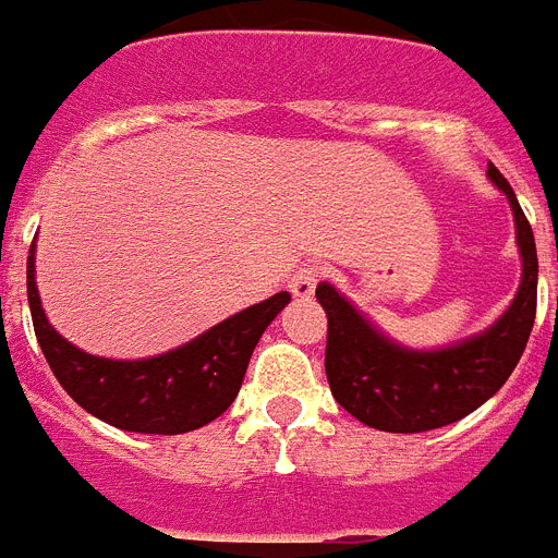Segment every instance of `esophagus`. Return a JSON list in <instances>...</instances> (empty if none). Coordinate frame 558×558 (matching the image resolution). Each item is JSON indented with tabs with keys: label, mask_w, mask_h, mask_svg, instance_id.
Wrapping results in <instances>:
<instances>
[{
	"label": "esophagus",
	"mask_w": 558,
	"mask_h": 558,
	"mask_svg": "<svg viewBox=\"0 0 558 558\" xmlns=\"http://www.w3.org/2000/svg\"><path fill=\"white\" fill-rule=\"evenodd\" d=\"M318 276H322V270L315 268V265H307V268H299L293 276H290V293L295 295V299H310L315 290V284H318Z\"/></svg>",
	"instance_id": "obj_1"
}]
</instances>
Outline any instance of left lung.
Returning <instances> with one entry per match:
<instances>
[{"label":"left lung","instance_id":"8db88e82","mask_svg":"<svg viewBox=\"0 0 558 558\" xmlns=\"http://www.w3.org/2000/svg\"><path fill=\"white\" fill-rule=\"evenodd\" d=\"M489 179L509 198L522 276L514 302L483 332L450 347L411 349L379 332L335 284L315 299L327 313V379L332 397L357 422L386 433H425L470 416L495 397L520 363L536 318V243L509 181L489 165Z\"/></svg>","mask_w":558,"mask_h":558}]
</instances>
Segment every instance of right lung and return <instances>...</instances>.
Masks as SVG:
<instances>
[{
  "mask_svg": "<svg viewBox=\"0 0 558 558\" xmlns=\"http://www.w3.org/2000/svg\"><path fill=\"white\" fill-rule=\"evenodd\" d=\"M27 302L49 368L83 411L128 433L179 436L229 411L254 347L290 302V293L282 290L251 304L184 347L142 360L83 352L47 322L36 288V243L29 245L27 256Z\"/></svg>",
  "mask_w": 558,
  "mask_h": 558,
  "instance_id": "1",
  "label": "right lung"
}]
</instances>
